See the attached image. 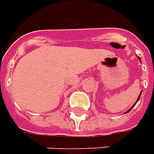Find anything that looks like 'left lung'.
I'll use <instances>...</instances> for the list:
<instances>
[{"mask_svg":"<svg viewBox=\"0 0 154 154\" xmlns=\"http://www.w3.org/2000/svg\"><path fill=\"white\" fill-rule=\"evenodd\" d=\"M140 96H141V93H140V94H139V97H138V98H137V102H136V103H135V104H136V103H137V101H138V100H139V98H140ZM135 104H134V105H133V106H135ZM133 107H132V108H133ZM132 108H131V109H132ZM131 109H130V110H131ZM130 110H128V112H126V113H128V112H129Z\"/></svg>","mask_w":154,"mask_h":154,"instance_id":"left-lung-1","label":"left lung"}]
</instances>
